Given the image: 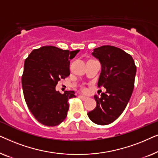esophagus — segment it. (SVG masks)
<instances>
[{
    "instance_id": "34e87169",
    "label": "esophagus",
    "mask_w": 158,
    "mask_h": 158,
    "mask_svg": "<svg viewBox=\"0 0 158 158\" xmlns=\"http://www.w3.org/2000/svg\"><path fill=\"white\" fill-rule=\"evenodd\" d=\"M79 97L80 98H81L82 100L83 101H85V100H87V99L88 98V97H86V96H79Z\"/></svg>"
}]
</instances>
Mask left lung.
Returning <instances> with one entry per match:
<instances>
[{
  "instance_id": "obj_1",
  "label": "left lung",
  "mask_w": 158,
  "mask_h": 158,
  "mask_svg": "<svg viewBox=\"0 0 158 158\" xmlns=\"http://www.w3.org/2000/svg\"><path fill=\"white\" fill-rule=\"evenodd\" d=\"M92 55L101 65L98 88L104 87L106 91L100 98L95 95L96 107L88 116L95 124H109L119 117L131 98L137 68L132 57L116 47H98Z\"/></svg>"
}]
</instances>
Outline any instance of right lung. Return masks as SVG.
<instances>
[{"label": "right lung", "instance_id": "obj_1", "mask_svg": "<svg viewBox=\"0 0 158 158\" xmlns=\"http://www.w3.org/2000/svg\"><path fill=\"white\" fill-rule=\"evenodd\" d=\"M79 52L44 46L34 49L25 60L21 82L26 103L36 119L45 126H57L68 115V101L75 97V92L62 94L56 85L70 75V60Z\"/></svg>", "mask_w": 158, "mask_h": 158}]
</instances>
